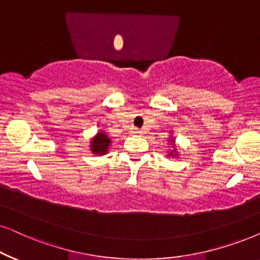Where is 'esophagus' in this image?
<instances>
[{
  "instance_id": "1",
  "label": "esophagus",
  "mask_w": 260,
  "mask_h": 260,
  "mask_svg": "<svg viewBox=\"0 0 260 260\" xmlns=\"http://www.w3.org/2000/svg\"><path fill=\"white\" fill-rule=\"evenodd\" d=\"M133 134H141V130H138V129H136V127H135V129L133 130Z\"/></svg>"
}]
</instances>
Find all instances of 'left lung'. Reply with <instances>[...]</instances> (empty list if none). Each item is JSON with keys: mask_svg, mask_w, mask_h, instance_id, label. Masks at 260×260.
Segmentation results:
<instances>
[{"mask_svg": "<svg viewBox=\"0 0 260 260\" xmlns=\"http://www.w3.org/2000/svg\"><path fill=\"white\" fill-rule=\"evenodd\" d=\"M170 141H171V142H173V138H172V140H170ZM172 154H173V151H171V155Z\"/></svg>", "mask_w": 260, "mask_h": 260, "instance_id": "1", "label": "left lung"}]
</instances>
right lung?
Masks as SVG:
<instances>
[{
    "label": "right lung",
    "mask_w": 260,
    "mask_h": 260,
    "mask_svg": "<svg viewBox=\"0 0 260 260\" xmlns=\"http://www.w3.org/2000/svg\"><path fill=\"white\" fill-rule=\"evenodd\" d=\"M110 143H111V140L106 134L98 133L96 136L94 137L92 142H90V150H92L94 154L104 155L107 153Z\"/></svg>",
    "instance_id": "obj_1"
}]
</instances>
